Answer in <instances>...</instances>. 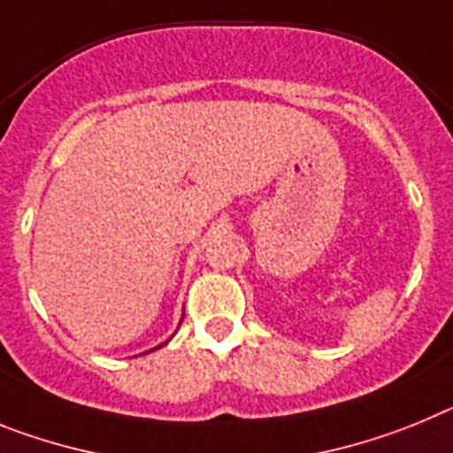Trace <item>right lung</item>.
<instances>
[{"label":"right lung","mask_w":453,"mask_h":453,"mask_svg":"<svg viewBox=\"0 0 453 453\" xmlns=\"http://www.w3.org/2000/svg\"><path fill=\"white\" fill-rule=\"evenodd\" d=\"M164 344H166V342H164ZM164 344H159V346H164ZM159 346H155V349H159ZM155 349H152V351H155Z\"/></svg>","instance_id":"add662e5"}]
</instances>
